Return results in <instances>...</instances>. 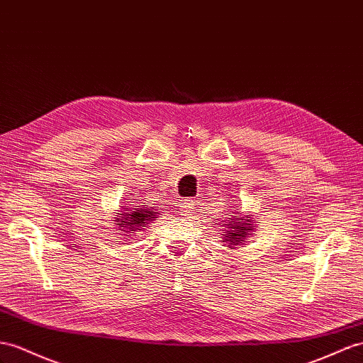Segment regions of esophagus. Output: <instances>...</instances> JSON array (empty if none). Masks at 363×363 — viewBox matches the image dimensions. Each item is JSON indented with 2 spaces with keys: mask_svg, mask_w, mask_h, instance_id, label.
I'll use <instances>...</instances> for the list:
<instances>
[{
  "mask_svg": "<svg viewBox=\"0 0 363 363\" xmlns=\"http://www.w3.org/2000/svg\"><path fill=\"white\" fill-rule=\"evenodd\" d=\"M194 210V201L193 199H184L182 206H181V215L182 216H190Z\"/></svg>",
  "mask_w": 363,
  "mask_h": 363,
  "instance_id": "obj_1",
  "label": "esophagus"
}]
</instances>
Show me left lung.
I'll use <instances>...</instances> for the list:
<instances>
[{
    "instance_id": "8db88e82",
    "label": "left lung",
    "mask_w": 363,
    "mask_h": 363,
    "mask_svg": "<svg viewBox=\"0 0 363 363\" xmlns=\"http://www.w3.org/2000/svg\"><path fill=\"white\" fill-rule=\"evenodd\" d=\"M227 220H224V225L227 227V236L225 240L231 244H242V240L247 238L248 231H252V219H242L239 218L236 211L228 213Z\"/></svg>"
}]
</instances>
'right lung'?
<instances>
[{
    "mask_svg": "<svg viewBox=\"0 0 363 363\" xmlns=\"http://www.w3.org/2000/svg\"><path fill=\"white\" fill-rule=\"evenodd\" d=\"M157 215L156 208L150 207L148 208L147 206H135V203H130L128 208H124L123 216H121L118 220L121 222V227H124L125 230L130 231H136L141 230L143 227H145L148 222H150L155 216Z\"/></svg>",
    "mask_w": 363,
    "mask_h": 363,
    "instance_id": "add662e5",
    "label": "right lung"
}]
</instances>
